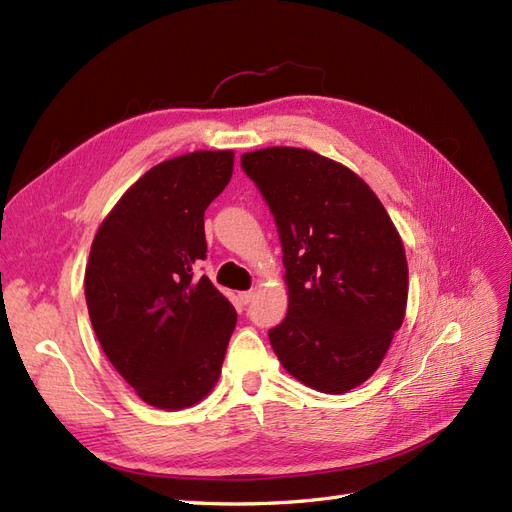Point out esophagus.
Segmentation results:
<instances>
[{
	"mask_svg": "<svg viewBox=\"0 0 512 512\" xmlns=\"http://www.w3.org/2000/svg\"><path fill=\"white\" fill-rule=\"evenodd\" d=\"M254 290H245V292H239V301L243 303V305H247V303H250L252 299H254Z\"/></svg>",
	"mask_w": 512,
	"mask_h": 512,
	"instance_id": "obj_1",
	"label": "esophagus"
}]
</instances>
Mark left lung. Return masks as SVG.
<instances>
[{
  "label": "left lung",
  "mask_w": 512,
  "mask_h": 512,
  "mask_svg": "<svg viewBox=\"0 0 512 512\" xmlns=\"http://www.w3.org/2000/svg\"><path fill=\"white\" fill-rule=\"evenodd\" d=\"M280 232L288 312L269 331L292 378L320 393L356 389L380 367L408 303L399 232L369 185L299 147L243 153Z\"/></svg>",
  "instance_id": "obj_1"
}]
</instances>
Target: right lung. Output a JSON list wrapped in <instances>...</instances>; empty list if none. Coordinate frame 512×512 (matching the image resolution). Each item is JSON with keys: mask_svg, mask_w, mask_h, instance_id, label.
<instances>
[{"mask_svg": "<svg viewBox=\"0 0 512 512\" xmlns=\"http://www.w3.org/2000/svg\"><path fill=\"white\" fill-rule=\"evenodd\" d=\"M235 153L192 151L149 168L100 224L85 269L98 342L145 404L181 410L222 374L237 312L207 275L205 209Z\"/></svg>", "mask_w": 512, "mask_h": 512, "instance_id": "obj_1", "label": "right lung"}]
</instances>
